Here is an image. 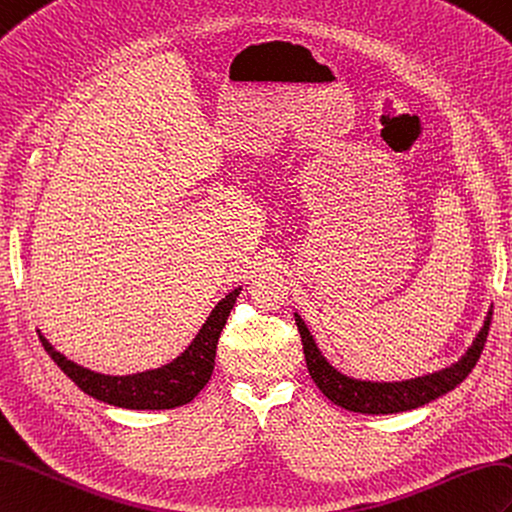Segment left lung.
I'll return each mask as SVG.
<instances>
[{"label":"left lung","mask_w":512,"mask_h":512,"mask_svg":"<svg viewBox=\"0 0 512 512\" xmlns=\"http://www.w3.org/2000/svg\"><path fill=\"white\" fill-rule=\"evenodd\" d=\"M294 318L303 340L307 371H310L314 384L329 401H334L336 406L349 412L397 414V412L421 408L425 403L447 395L449 390H454L458 384L465 382L467 375L473 371V366L478 364L486 336H489L493 305L484 318V325L478 331V336H475L473 344L458 362H454L447 368H441V371L436 373H427L423 377H414V379H403V382H366V379H353V377L342 375L338 368L331 366L325 360V355L320 353L310 334V329H307V325L303 323V318L299 314H294Z\"/></svg>","instance_id":"left-lung-1"}]
</instances>
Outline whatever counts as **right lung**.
Masks as SVG:
<instances>
[{
    "instance_id": "right-lung-1",
    "label": "right lung",
    "mask_w": 512,
    "mask_h": 512,
    "mask_svg": "<svg viewBox=\"0 0 512 512\" xmlns=\"http://www.w3.org/2000/svg\"><path fill=\"white\" fill-rule=\"evenodd\" d=\"M242 288L231 290L224 299L213 307L205 325L200 327L196 338L189 347L172 362L159 368L133 375H104L91 368L80 366L58 353L47 338L39 331V338L47 355L58 364V368L74 382L82 392L93 399L111 403L117 408L128 410H170L185 406L198 392L207 386L216 364V349L220 331L227 323L235 299Z\"/></svg>"
}]
</instances>
